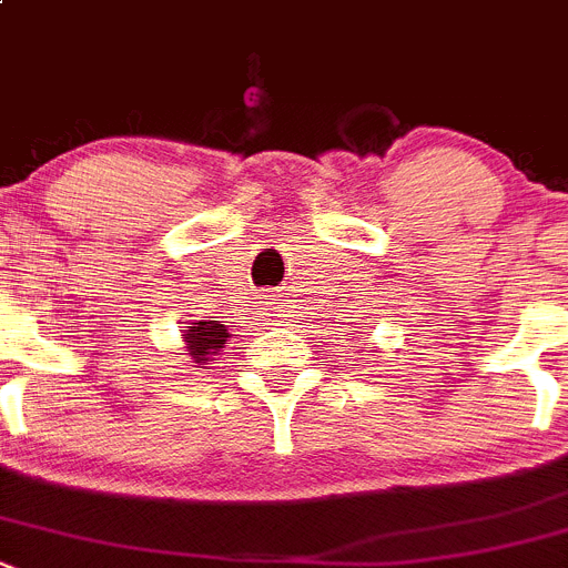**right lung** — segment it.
Here are the masks:
<instances>
[{
    "mask_svg": "<svg viewBox=\"0 0 568 568\" xmlns=\"http://www.w3.org/2000/svg\"><path fill=\"white\" fill-rule=\"evenodd\" d=\"M227 337L231 335H227L225 324H220V321H200V324L185 329V352L202 368L213 355H220L222 348H225Z\"/></svg>",
    "mask_w": 568,
    "mask_h": 568,
    "instance_id": "add662e5",
    "label": "right lung"
}]
</instances>
